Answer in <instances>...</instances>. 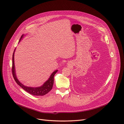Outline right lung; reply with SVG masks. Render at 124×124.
Listing matches in <instances>:
<instances>
[{"label":"right lung","instance_id":"obj_1","mask_svg":"<svg viewBox=\"0 0 124 124\" xmlns=\"http://www.w3.org/2000/svg\"><path fill=\"white\" fill-rule=\"evenodd\" d=\"M24 36L23 35L21 37L19 42L21 40L22 37ZM13 54V58H12V72L13 78L16 81V82L18 84V85L22 87L25 91L27 92L28 93H30L31 95H35V96H43L49 92H50L53 86L54 82V76L55 74L58 71V70H56L53 72V73L51 75L49 79L47 80L42 86L38 87H30L24 86V85L22 84L16 78V75L15 73V66H14V52Z\"/></svg>","mask_w":124,"mask_h":124}]
</instances>
